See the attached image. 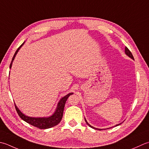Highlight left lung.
<instances>
[{
    "mask_svg": "<svg viewBox=\"0 0 149 149\" xmlns=\"http://www.w3.org/2000/svg\"><path fill=\"white\" fill-rule=\"evenodd\" d=\"M125 54H126L127 56H129V57H130L131 59H132L133 60H134V57H133V55H132V53H131L130 52V51L129 50V49H128V48L127 47H125ZM84 120H85V121H86V124L88 125V126L90 127H91V128H92V129H96V130H103V129H97V128H95V127H92V126H91V125H90L88 122L86 121V119L84 118ZM121 123H119V124H118V125H115V126L116 127V126H118V125H121ZM114 126V127H115ZM112 128V127H111Z\"/></svg>",
    "mask_w": 149,
    "mask_h": 149,
    "instance_id": "8db88e82",
    "label": "left lung"
}]
</instances>
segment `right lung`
<instances>
[{
  "label": "right lung",
  "instance_id": "right-lung-1",
  "mask_svg": "<svg viewBox=\"0 0 149 149\" xmlns=\"http://www.w3.org/2000/svg\"><path fill=\"white\" fill-rule=\"evenodd\" d=\"M25 42V41L23 42L21 45L20 46V47L17 49V51L15 53L12 61H11L10 68H11V66H12L13 61L15 57L17 54L18 53V52L20 48L22 47ZM73 93H69L68 94L62 97L59 101V103L57 104V106L56 109H55L54 113L50 116H48V117H43V118H34V117H29V116H26L19 109V108L17 107V105L15 103V109L17 110V113H18L19 116L20 118H21L22 120L26 121V123L30 124L33 126L39 128L40 129H49V128H52L53 127H55V125H57L60 123L61 121V119L63 118V111H64V108H65V105L66 103V101L67 99L70 95H72Z\"/></svg>",
  "mask_w": 149,
  "mask_h": 149
}]
</instances>
